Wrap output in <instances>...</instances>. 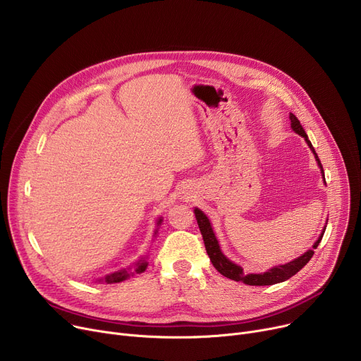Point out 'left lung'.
Returning <instances> with one entry per match:
<instances>
[{"label":"left lung","mask_w":361,"mask_h":361,"mask_svg":"<svg viewBox=\"0 0 361 361\" xmlns=\"http://www.w3.org/2000/svg\"><path fill=\"white\" fill-rule=\"evenodd\" d=\"M290 120H291V128L297 133V135H300L301 137H305V140L307 142L309 147L312 149V152L314 154V158L317 161V165L322 171V174H324V166H322L320 164V159L316 154L314 147L312 146L306 131L302 130L298 118L294 116V114H290ZM324 180H325V174H324ZM195 215H196V219H197V225H199V230L202 233V237H203V241H204V247H206V252H207V256H209L212 264L215 267V269L226 276L230 278L233 281H240V282H244L247 283V286H274V283H278V282H283L290 279L291 276H294L300 269H302L306 267V264L309 263V260L313 257L314 255V249L319 245L322 237H324L325 234V230L322 231V234L319 235V238L316 240V243L313 244V247L310 250H307L305 255H301L300 257L286 263V264H279V267H274L272 269H269L268 272H263V274H247L245 275L243 272V268L238 267L237 263L231 262L228 257H226L222 252H221V247L218 244V240L214 234V230H212V225L209 222V219H207V216L200 211V209H195Z\"/></svg>","instance_id":"8db88e82"}]
</instances>
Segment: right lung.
I'll use <instances>...</instances> for the list:
<instances>
[{
	"label": "right lung",
	"instance_id": "right-lung-1",
	"mask_svg": "<svg viewBox=\"0 0 361 361\" xmlns=\"http://www.w3.org/2000/svg\"><path fill=\"white\" fill-rule=\"evenodd\" d=\"M161 222H162V218H159V219H158L157 225L159 226V225H161ZM157 231H158V230H157ZM157 231H155V234H157ZM146 268H147V262H146V259H145V257H142V259L135 264V269H133V271H131V268H128V269H121V271H118V272L109 274V275H106V276H104V278H101V279H98V281H105L106 283L121 282V281L127 279L128 276H131L133 274H142V272H145V271H146Z\"/></svg>",
	"mask_w": 361,
	"mask_h": 361
}]
</instances>
